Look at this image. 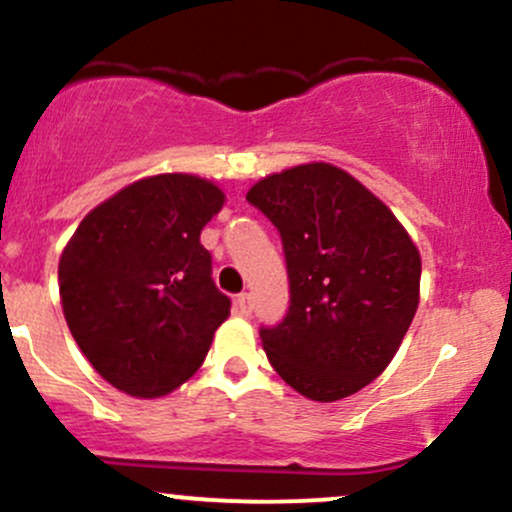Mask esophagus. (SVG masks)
<instances>
[{
  "instance_id": "1",
  "label": "esophagus",
  "mask_w": 512,
  "mask_h": 512,
  "mask_svg": "<svg viewBox=\"0 0 512 512\" xmlns=\"http://www.w3.org/2000/svg\"><path fill=\"white\" fill-rule=\"evenodd\" d=\"M236 310L240 315H250L252 313V296L250 293H240L236 298Z\"/></svg>"
}]
</instances>
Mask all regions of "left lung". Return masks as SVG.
<instances>
[{
    "instance_id": "8db88e82",
    "label": "left lung",
    "mask_w": 512,
    "mask_h": 512,
    "mask_svg": "<svg viewBox=\"0 0 512 512\" xmlns=\"http://www.w3.org/2000/svg\"><path fill=\"white\" fill-rule=\"evenodd\" d=\"M274 223L289 310L260 337L286 385L337 402L373 383L397 354L416 305L421 257L390 209L330 163H305L250 187Z\"/></svg>"
}]
</instances>
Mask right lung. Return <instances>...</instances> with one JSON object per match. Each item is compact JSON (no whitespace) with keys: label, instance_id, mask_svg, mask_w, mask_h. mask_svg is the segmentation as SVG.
Returning <instances> with one entry per match:
<instances>
[{"label":"right lung","instance_id":"add662e5","mask_svg":"<svg viewBox=\"0 0 512 512\" xmlns=\"http://www.w3.org/2000/svg\"><path fill=\"white\" fill-rule=\"evenodd\" d=\"M223 192L185 173L144 178L98 204L60 257L62 310L91 366L132 397L195 375L231 298L199 233Z\"/></svg>","mask_w":512,"mask_h":512}]
</instances>
